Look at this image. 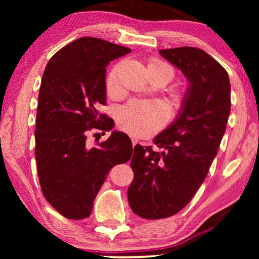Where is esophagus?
Here are the masks:
<instances>
[{
  "label": "esophagus",
  "mask_w": 259,
  "mask_h": 259,
  "mask_svg": "<svg viewBox=\"0 0 259 259\" xmlns=\"http://www.w3.org/2000/svg\"><path fill=\"white\" fill-rule=\"evenodd\" d=\"M139 143V140L137 139V138H134V137H132V144H133V146H136V145Z\"/></svg>",
  "instance_id": "obj_1"
}]
</instances>
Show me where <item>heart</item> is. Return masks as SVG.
I'll return each instance as SVG.
<instances>
[{
	"instance_id": "heart-1",
	"label": "heart",
	"mask_w": 259,
	"mask_h": 259,
	"mask_svg": "<svg viewBox=\"0 0 259 259\" xmlns=\"http://www.w3.org/2000/svg\"><path fill=\"white\" fill-rule=\"evenodd\" d=\"M119 66L109 72L106 79V90L111 97H119L121 90L119 86ZM148 70H161L169 81L173 77V69L159 60L148 63ZM168 108L160 101L134 100L119 111L118 122L123 131L136 137H146L161 128L167 121Z\"/></svg>"
}]
</instances>
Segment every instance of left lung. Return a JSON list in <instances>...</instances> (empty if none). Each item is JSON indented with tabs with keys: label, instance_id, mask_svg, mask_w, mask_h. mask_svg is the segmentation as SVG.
Returning a JSON list of instances; mask_svg holds the SVG:
<instances>
[{
	"label": "left lung",
	"instance_id": "8db88e82",
	"mask_svg": "<svg viewBox=\"0 0 259 259\" xmlns=\"http://www.w3.org/2000/svg\"><path fill=\"white\" fill-rule=\"evenodd\" d=\"M159 53L190 86L178 115L155 137L162 151L134 147V179L127 194L132 211L145 219L171 217L190 203L217 155L231 111L228 72L207 53L193 47Z\"/></svg>",
	"mask_w": 259,
	"mask_h": 259
}]
</instances>
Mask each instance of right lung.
I'll return each instance as SVG.
<instances>
[{
  "instance_id": "add662e5",
  "label": "right lung",
  "mask_w": 259,
  "mask_h": 259,
  "mask_svg": "<svg viewBox=\"0 0 259 259\" xmlns=\"http://www.w3.org/2000/svg\"><path fill=\"white\" fill-rule=\"evenodd\" d=\"M130 48L97 37H80L55 53L42 76L35 131V158L44 196L68 219L91 215L109 169L128 161L132 141L113 131L98 147L87 144L91 130L113 128L99 114L106 104V67Z\"/></svg>"
}]
</instances>
